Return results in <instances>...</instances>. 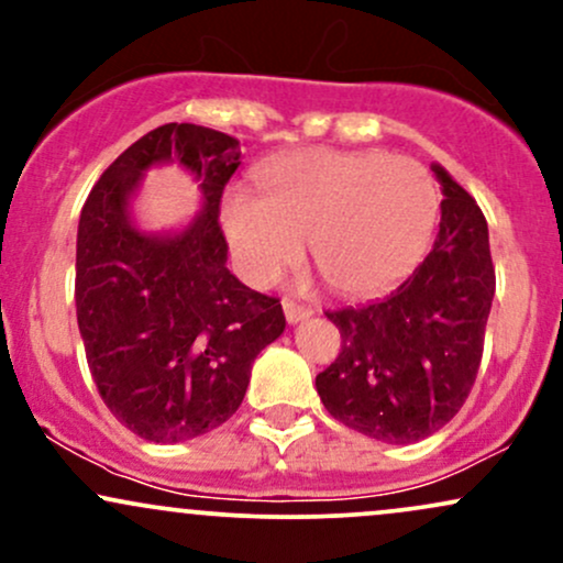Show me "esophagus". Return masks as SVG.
Here are the masks:
<instances>
[{"label":"esophagus","instance_id":"obj_1","mask_svg":"<svg viewBox=\"0 0 563 563\" xmlns=\"http://www.w3.org/2000/svg\"><path fill=\"white\" fill-rule=\"evenodd\" d=\"M283 312H286V320L288 322H299L303 318H309V314H312L314 309L307 307V303H296L294 299H286V301H283Z\"/></svg>","mask_w":563,"mask_h":563}]
</instances>
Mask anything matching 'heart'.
Masks as SVG:
<instances>
[{
	"instance_id": "heart-1",
	"label": "heart",
	"mask_w": 563,
	"mask_h": 563,
	"mask_svg": "<svg viewBox=\"0 0 563 563\" xmlns=\"http://www.w3.org/2000/svg\"><path fill=\"white\" fill-rule=\"evenodd\" d=\"M260 198L230 192L222 224L243 275L267 286L294 267L309 241L333 290L378 294L416 267L437 222L429 172L378 151L288 153L256 169Z\"/></svg>"
}]
</instances>
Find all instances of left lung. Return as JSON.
Here are the masks:
<instances>
[{"instance_id":"8db88e82","label":"left lung","mask_w":563,"mask_h":563,"mask_svg":"<svg viewBox=\"0 0 563 563\" xmlns=\"http://www.w3.org/2000/svg\"><path fill=\"white\" fill-rule=\"evenodd\" d=\"M434 174L444 200L429 256L384 299L325 312L341 352L314 378L322 405L389 444L434 434L466 402L495 296L487 219L442 166Z\"/></svg>"}]
</instances>
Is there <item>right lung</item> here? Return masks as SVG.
<instances>
[{
	"instance_id": "add662e5",
	"label": "right lung",
	"mask_w": 563,
	"mask_h": 563,
	"mask_svg": "<svg viewBox=\"0 0 563 563\" xmlns=\"http://www.w3.org/2000/svg\"><path fill=\"white\" fill-rule=\"evenodd\" d=\"M179 159L201 179L205 211L179 236L133 230L125 203L145 168ZM241 166L230 134L164 124L102 172L76 238V320L108 410L147 442H185L222 426L249 389L251 365L286 328L280 299L228 269L219 224Z\"/></svg>"
}]
</instances>
